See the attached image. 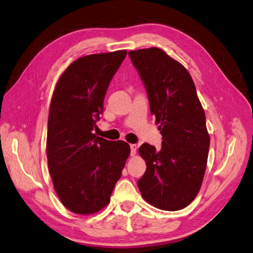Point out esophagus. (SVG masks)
<instances>
[{"label": "esophagus", "instance_id": "esophagus-1", "mask_svg": "<svg viewBox=\"0 0 253 253\" xmlns=\"http://www.w3.org/2000/svg\"><path fill=\"white\" fill-rule=\"evenodd\" d=\"M129 147H131V156H135L136 152H137V145L136 144H131Z\"/></svg>", "mask_w": 253, "mask_h": 253}]
</instances>
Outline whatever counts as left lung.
<instances>
[{"instance_id": "8db88e82", "label": "left lung", "mask_w": 253, "mask_h": 253, "mask_svg": "<svg viewBox=\"0 0 253 253\" xmlns=\"http://www.w3.org/2000/svg\"><path fill=\"white\" fill-rule=\"evenodd\" d=\"M148 91L151 114L163 136L162 149L144 142L138 152L147 170L138 180L145 202L166 211L186 208L202 187L210 136L192 77L157 47L128 51Z\"/></svg>"}]
</instances>
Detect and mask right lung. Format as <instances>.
Masks as SVG:
<instances>
[{
    "label": "right lung",
    "instance_id": "add662e5",
    "mask_svg": "<svg viewBox=\"0 0 253 253\" xmlns=\"http://www.w3.org/2000/svg\"><path fill=\"white\" fill-rule=\"evenodd\" d=\"M126 50L84 56L68 66L53 89L47 122L48 170L66 209L90 215L110 203L131 153L128 143L96 136L109 84Z\"/></svg>",
    "mask_w": 253,
    "mask_h": 253
}]
</instances>
